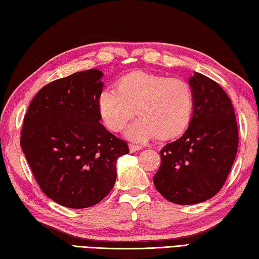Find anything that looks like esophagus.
I'll list each match as a JSON object with an SVG mask.
<instances>
[{
    "mask_svg": "<svg viewBox=\"0 0 259 259\" xmlns=\"http://www.w3.org/2000/svg\"><path fill=\"white\" fill-rule=\"evenodd\" d=\"M130 151L132 153L133 152H138V151H141L142 150V146L141 145H138V144H133V143H130Z\"/></svg>",
    "mask_w": 259,
    "mask_h": 259,
    "instance_id": "esophagus-1",
    "label": "esophagus"
}]
</instances>
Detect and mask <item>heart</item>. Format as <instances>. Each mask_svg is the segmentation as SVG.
Returning <instances> with one entry per match:
<instances>
[{
    "mask_svg": "<svg viewBox=\"0 0 259 259\" xmlns=\"http://www.w3.org/2000/svg\"><path fill=\"white\" fill-rule=\"evenodd\" d=\"M194 95L182 79L136 71L121 76L115 91H102L98 110L109 131H123L136 115L140 119L127 131L133 140H174L187 130L193 115Z\"/></svg>",
    "mask_w": 259,
    "mask_h": 259,
    "instance_id": "heart-1",
    "label": "heart"
}]
</instances>
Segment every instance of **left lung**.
Returning a JSON list of instances; mask_svg holds the SVG:
<instances>
[{"label":"left lung","instance_id":"8db88e82","mask_svg":"<svg viewBox=\"0 0 259 259\" xmlns=\"http://www.w3.org/2000/svg\"><path fill=\"white\" fill-rule=\"evenodd\" d=\"M194 111L182 138L160 151L154 186L169 202L190 205L213 197L226 183L238 150L232 102L209 77L195 72L189 79Z\"/></svg>","mask_w":259,"mask_h":259}]
</instances>
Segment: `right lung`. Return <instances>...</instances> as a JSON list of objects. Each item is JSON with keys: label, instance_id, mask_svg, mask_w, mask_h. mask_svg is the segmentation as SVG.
<instances>
[{"label": "right lung", "instance_id": "obj_1", "mask_svg": "<svg viewBox=\"0 0 259 259\" xmlns=\"http://www.w3.org/2000/svg\"><path fill=\"white\" fill-rule=\"evenodd\" d=\"M98 70L76 72L39 90L24 115L20 145L48 197L70 208L102 201L116 182V161L128 145L100 123Z\"/></svg>", "mask_w": 259, "mask_h": 259}]
</instances>
